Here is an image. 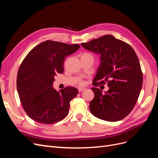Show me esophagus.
<instances>
[{"label":"esophagus","instance_id":"1","mask_svg":"<svg viewBox=\"0 0 158 158\" xmlns=\"http://www.w3.org/2000/svg\"><path fill=\"white\" fill-rule=\"evenodd\" d=\"M84 89H85V88H78L79 92H82V91H84Z\"/></svg>","mask_w":158,"mask_h":158}]
</instances>
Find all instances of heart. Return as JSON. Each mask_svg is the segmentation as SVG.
<instances>
[{
	"label": "heart",
	"instance_id": "heart-1",
	"mask_svg": "<svg viewBox=\"0 0 158 158\" xmlns=\"http://www.w3.org/2000/svg\"><path fill=\"white\" fill-rule=\"evenodd\" d=\"M82 56H92V55H91L89 54V53H84V54L82 55Z\"/></svg>",
	"mask_w": 158,
	"mask_h": 158
}]
</instances>
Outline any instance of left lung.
Wrapping results in <instances>:
<instances>
[{"label":"left lung","mask_w":158,"mask_h":158,"mask_svg":"<svg viewBox=\"0 0 158 158\" xmlns=\"http://www.w3.org/2000/svg\"><path fill=\"white\" fill-rule=\"evenodd\" d=\"M81 45L100 55L101 63L93 85L107 82L109 88L103 94L99 88H92L94 98L89 103L91 113L104 121L122 120L135 107L142 86L143 75L135 50L111 35Z\"/></svg>","instance_id":"obj_1"}]
</instances>
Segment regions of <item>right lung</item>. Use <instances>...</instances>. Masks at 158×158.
Returning <instances> with one entry per match:
<instances>
[{
	"instance_id": "right-lung-1",
	"label": "right lung",
	"mask_w": 158,
	"mask_h": 158,
	"mask_svg": "<svg viewBox=\"0 0 158 158\" xmlns=\"http://www.w3.org/2000/svg\"><path fill=\"white\" fill-rule=\"evenodd\" d=\"M79 48L78 44L47 40L35 47L22 61L17 75V90L23 109L33 120L48 125L67 116L70 102L78 90L66 87L57 92L52 84L55 76L63 73L66 56Z\"/></svg>"
}]
</instances>
